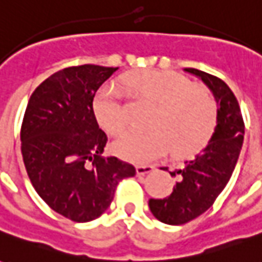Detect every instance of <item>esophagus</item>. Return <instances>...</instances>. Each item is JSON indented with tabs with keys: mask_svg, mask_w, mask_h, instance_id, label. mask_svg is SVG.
<instances>
[{
	"mask_svg": "<svg viewBox=\"0 0 262 262\" xmlns=\"http://www.w3.org/2000/svg\"><path fill=\"white\" fill-rule=\"evenodd\" d=\"M154 167L153 165H147V164H140L136 167V172L137 176H144V174H148V172H153Z\"/></svg>",
	"mask_w": 262,
	"mask_h": 262,
	"instance_id": "34e87169",
	"label": "esophagus"
}]
</instances>
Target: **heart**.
Wrapping results in <instances>:
<instances>
[{"mask_svg": "<svg viewBox=\"0 0 262 262\" xmlns=\"http://www.w3.org/2000/svg\"><path fill=\"white\" fill-rule=\"evenodd\" d=\"M125 84L130 95L157 106L150 120L151 130H129L115 140V153L122 159L147 163L163 157L170 148L176 157H189L208 146L219 118L216 98L208 88L161 70L133 73ZM94 111L99 125L109 133L125 129V101L118 88L99 90Z\"/></svg>", "mask_w": 262, "mask_h": 262, "instance_id": "1", "label": "heart"}]
</instances>
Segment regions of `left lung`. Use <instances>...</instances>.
Returning <instances> with one entry per match:
<instances>
[{
	"instance_id": "left-lung-1",
	"label": "left lung",
	"mask_w": 262,
	"mask_h": 262,
	"mask_svg": "<svg viewBox=\"0 0 262 262\" xmlns=\"http://www.w3.org/2000/svg\"><path fill=\"white\" fill-rule=\"evenodd\" d=\"M208 86L216 98L219 118L213 137L195 159L170 171L178 181L170 196L150 199L148 208L165 225H184L208 210L234 171L244 140V122L237 98L225 81L196 69H184Z\"/></svg>"
}]
</instances>
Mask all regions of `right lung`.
Returning <instances> with one entry per match:
<instances>
[{"label": "right lung", "mask_w": 262, "mask_h": 262, "mask_svg": "<svg viewBox=\"0 0 262 262\" xmlns=\"http://www.w3.org/2000/svg\"><path fill=\"white\" fill-rule=\"evenodd\" d=\"M118 67L84 64L60 70L31 95L20 127V151L39 196L74 222H91L109 208L132 164L101 154L108 137L92 101Z\"/></svg>", "instance_id": "1"}]
</instances>
